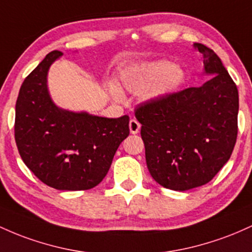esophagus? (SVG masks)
<instances>
[{
    "label": "esophagus",
    "instance_id": "esophagus-1",
    "mask_svg": "<svg viewBox=\"0 0 252 252\" xmlns=\"http://www.w3.org/2000/svg\"><path fill=\"white\" fill-rule=\"evenodd\" d=\"M140 129V124L138 123L134 119H131L129 120V131H131L132 134H137Z\"/></svg>",
    "mask_w": 252,
    "mask_h": 252
}]
</instances>
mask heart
Returning a JSON list of instances; mask_svg holds the SVG:
<instances>
[{
  "label": "heart",
  "mask_w": 252,
  "mask_h": 252,
  "mask_svg": "<svg viewBox=\"0 0 252 252\" xmlns=\"http://www.w3.org/2000/svg\"><path fill=\"white\" fill-rule=\"evenodd\" d=\"M185 81V71L169 61H152L124 67L119 72V82L127 92H143L146 101H157L174 93ZM109 93L117 101L124 98L123 92L111 82Z\"/></svg>",
  "instance_id": "heart-1"
}]
</instances>
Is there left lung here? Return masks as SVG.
I'll return each instance as SVG.
<instances>
[{
    "label": "left lung",
    "instance_id": "1",
    "mask_svg": "<svg viewBox=\"0 0 252 252\" xmlns=\"http://www.w3.org/2000/svg\"><path fill=\"white\" fill-rule=\"evenodd\" d=\"M194 47L202 53L205 73L213 75L210 80L134 112L150 174L180 191L210 182L230 159L238 133L237 86L213 50L199 42Z\"/></svg>",
    "mask_w": 252,
    "mask_h": 252
}]
</instances>
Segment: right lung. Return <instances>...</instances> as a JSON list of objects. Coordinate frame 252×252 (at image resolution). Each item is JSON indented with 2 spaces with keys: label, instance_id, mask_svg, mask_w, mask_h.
Here are the masks:
<instances>
[{
  "label": "right lung",
  "instance_id": "add662e5",
  "mask_svg": "<svg viewBox=\"0 0 252 252\" xmlns=\"http://www.w3.org/2000/svg\"><path fill=\"white\" fill-rule=\"evenodd\" d=\"M61 51H52L25 78L15 106V141L24 163L58 190H86L108 172L129 134L128 115L111 119L62 109L52 101L47 72Z\"/></svg>",
  "mask_w": 252,
  "mask_h": 252
}]
</instances>
